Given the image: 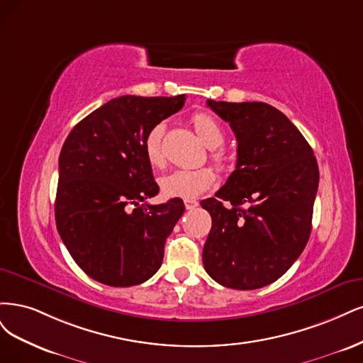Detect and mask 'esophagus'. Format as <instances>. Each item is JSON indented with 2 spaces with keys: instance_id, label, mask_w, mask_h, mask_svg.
<instances>
[{
  "instance_id": "esophagus-1",
  "label": "esophagus",
  "mask_w": 363,
  "mask_h": 363,
  "mask_svg": "<svg viewBox=\"0 0 363 363\" xmlns=\"http://www.w3.org/2000/svg\"><path fill=\"white\" fill-rule=\"evenodd\" d=\"M184 205H185V208H186V209H194V208L199 205V202H197V201H194V199H185V201H184Z\"/></svg>"
}]
</instances>
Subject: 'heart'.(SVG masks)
Segmentation results:
<instances>
[{
    "label": "heart",
    "mask_w": 363,
    "mask_h": 363,
    "mask_svg": "<svg viewBox=\"0 0 363 363\" xmlns=\"http://www.w3.org/2000/svg\"><path fill=\"white\" fill-rule=\"evenodd\" d=\"M194 130L203 140V143L214 149L213 158L220 166H228L229 158L223 150L216 149L225 143V130L214 116L208 113H196L191 119ZM164 123H157L145 135L143 150L145 157L152 167H162L166 162L164 147H162ZM216 181V173L209 167L199 169H179L160 179L161 191L167 197L194 199L205 193Z\"/></svg>",
    "instance_id": "b5f03b06"
}]
</instances>
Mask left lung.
<instances>
[{
    "label": "left lung",
    "instance_id": "obj_1",
    "mask_svg": "<svg viewBox=\"0 0 363 363\" xmlns=\"http://www.w3.org/2000/svg\"><path fill=\"white\" fill-rule=\"evenodd\" d=\"M206 104L229 122L238 157L216 197L201 202L213 218L203 267L226 288L258 289L284 276L306 247L318 164L306 138L273 105Z\"/></svg>",
    "mask_w": 363,
    "mask_h": 363
}]
</instances>
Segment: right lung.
<instances>
[{
	"label": "right lung",
	"mask_w": 363,
	"mask_h": 363,
	"mask_svg": "<svg viewBox=\"0 0 363 363\" xmlns=\"http://www.w3.org/2000/svg\"><path fill=\"white\" fill-rule=\"evenodd\" d=\"M185 95L121 96L74 126L58 158L57 230L78 267L108 286H133L154 276L164 244L185 208L161 205L145 157V135L178 113Z\"/></svg>",
	"instance_id": "1"
}]
</instances>
